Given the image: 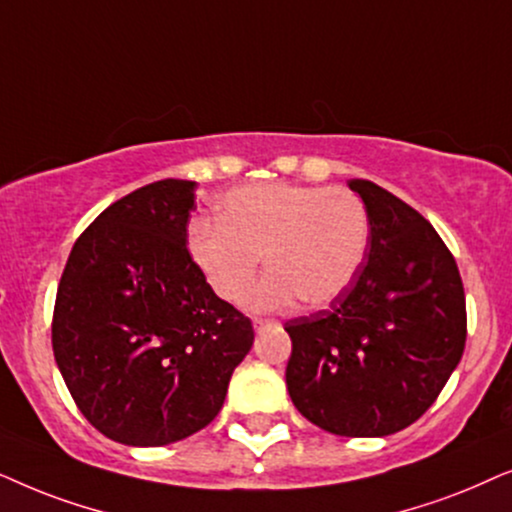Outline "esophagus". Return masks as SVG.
I'll use <instances>...</instances> for the list:
<instances>
[{
  "instance_id": "34e87169",
  "label": "esophagus",
  "mask_w": 512,
  "mask_h": 512,
  "mask_svg": "<svg viewBox=\"0 0 512 512\" xmlns=\"http://www.w3.org/2000/svg\"><path fill=\"white\" fill-rule=\"evenodd\" d=\"M252 325H255V330H264V327L276 325V320L274 318H255L252 320Z\"/></svg>"
}]
</instances>
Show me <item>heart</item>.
Instances as JSON below:
<instances>
[{"instance_id": "b5f03b06", "label": "heart", "mask_w": 512, "mask_h": 512, "mask_svg": "<svg viewBox=\"0 0 512 512\" xmlns=\"http://www.w3.org/2000/svg\"><path fill=\"white\" fill-rule=\"evenodd\" d=\"M187 245L224 302H241L264 255L271 271L250 292V309H288L299 297L325 306L342 297L363 269L370 215L363 199L342 187L245 185L224 196L217 220L189 227Z\"/></svg>"}]
</instances>
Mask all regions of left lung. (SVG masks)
Masks as SVG:
<instances>
[{
	"mask_svg": "<svg viewBox=\"0 0 512 512\" xmlns=\"http://www.w3.org/2000/svg\"><path fill=\"white\" fill-rule=\"evenodd\" d=\"M349 187L370 215V248L330 309L285 323V381L311 424L379 438L414 424L459 365L466 295L454 255L424 215L370 180Z\"/></svg>",
	"mask_w": 512,
	"mask_h": 512,
	"instance_id": "8db88e82",
	"label": "left lung"
}]
</instances>
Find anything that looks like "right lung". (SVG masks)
<instances>
[{"instance_id": "obj_1", "label": "right lung", "mask_w": 512, "mask_h": 512, "mask_svg": "<svg viewBox=\"0 0 512 512\" xmlns=\"http://www.w3.org/2000/svg\"><path fill=\"white\" fill-rule=\"evenodd\" d=\"M194 187L159 180L114 201L77 238L58 283V370L91 426L121 445L206 428L255 339L187 248Z\"/></svg>"}]
</instances>
